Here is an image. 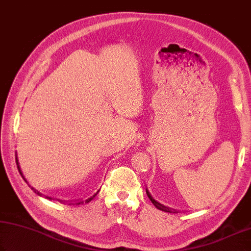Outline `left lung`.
I'll use <instances>...</instances> for the list:
<instances>
[{
	"label": "left lung",
	"mask_w": 251,
	"mask_h": 251,
	"mask_svg": "<svg viewBox=\"0 0 251 251\" xmlns=\"http://www.w3.org/2000/svg\"><path fill=\"white\" fill-rule=\"evenodd\" d=\"M147 195L149 196V199H150V201H152V204L154 205L157 209L163 210V212H166V213H178V210L173 209V208H170V207H166V206H164L163 204H161V203H159V201H156L154 199H153L152 195H151V193L149 192L148 188H147Z\"/></svg>",
	"instance_id": "obj_1"
}]
</instances>
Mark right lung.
Here are the masks:
<instances>
[{"label": "right lung", "instance_id": "add662e5", "mask_svg": "<svg viewBox=\"0 0 251 251\" xmlns=\"http://www.w3.org/2000/svg\"><path fill=\"white\" fill-rule=\"evenodd\" d=\"M16 156V164H17V169H19V172L21 173V175H22V177H23L24 178V181L26 182V183H27V181H26V178L24 177V175H23V173H22V170H21V166H20V163H19V159H17V154L15 155ZM29 187L30 188H32V190L35 192V193H36V194L37 195H39V196H44V197H45V199H47V200H54V199H51V197H50V196H46V195H43L42 194V193H39L37 190H35V188L33 187V186H30L29 185ZM100 191V190H99ZM99 191H97L96 193H95V194L94 195H92V196H90L89 197V199H87V200H85V201H69V203H68V201H60V203H64V204H66V203H68L69 205H75V204H76V205H79V204H83V203H89V201H92V200H94V197L97 195V194H98V193H99Z\"/></svg>", "mask_w": 251, "mask_h": 251}]
</instances>
